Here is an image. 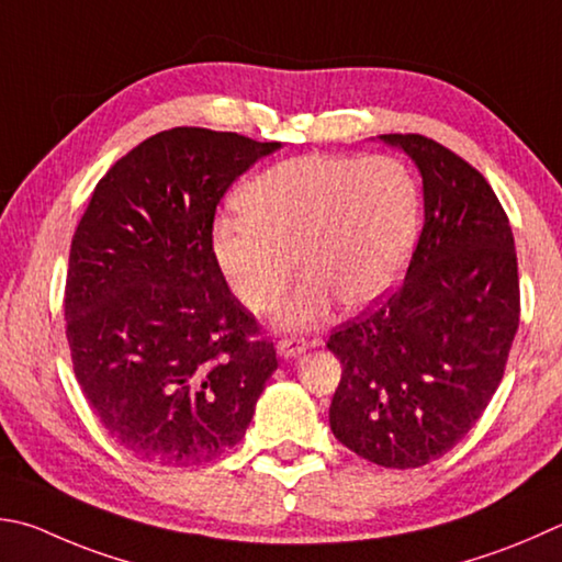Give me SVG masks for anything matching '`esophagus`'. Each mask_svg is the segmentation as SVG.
<instances>
[{
    "mask_svg": "<svg viewBox=\"0 0 562 562\" xmlns=\"http://www.w3.org/2000/svg\"><path fill=\"white\" fill-rule=\"evenodd\" d=\"M310 341H304L302 336H284V339L278 341V353L284 356V359H292V356H300L302 351H307Z\"/></svg>",
    "mask_w": 562,
    "mask_h": 562,
    "instance_id": "1",
    "label": "esophagus"
}]
</instances>
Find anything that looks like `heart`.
I'll list each match as a JSON object with an SVG mask.
<instances>
[{"mask_svg":"<svg viewBox=\"0 0 562 562\" xmlns=\"http://www.w3.org/2000/svg\"><path fill=\"white\" fill-rule=\"evenodd\" d=\"M243 213L213 223V255L250 312H270L292 278L280 324L310 326L336 297L363 307L391 288L411 255L420 191L387 155H304L265 169L240 191Z\"/></svg>","mask_w":562,"mask_h":562,"instance_id":"b5f03b06","label":"heart"}]
</instances>
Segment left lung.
<instances>
[{"label":"left lung","instance_id":"obj_1","mask_svg":"<svg viewBox=\"0 0 562 562\" xmlns=\"http://www.w3.org/2000/svg\"><path fill=\"white\" fill-rule=\"evenodd\" d=\"M423 175L425 223L405 280L331 331L329 425L373 464L415 469L472 430L504 379L521 316L514 233L494 189L423 135H381Z\"/></svg>","mask_w":562,"mask_h":562}]
</instances>
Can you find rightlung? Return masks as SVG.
Listing matches in <instances>:
<instances>
[{"mask_svg": "<svg viewBox=\"0 0 562 562\" xmlns=\"http://www.w3.org/2000/svg\"><path fill=\"white\" fill-rule=\"evenodd\" d=\"M280 142L175 127L98 181L70 243L66 339L100 425L142 462L191 467L236 447L278 369L213 255L223 193Z\"/></svg>", "mask_w": 562, "mask_h": 562, "instance_id": "right-lung-1", "label": "right lung"}]
</instances>
